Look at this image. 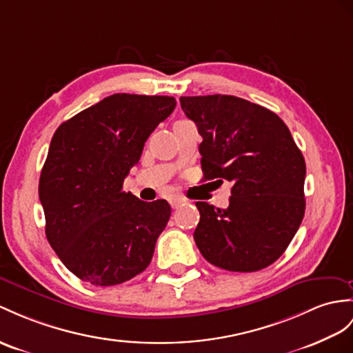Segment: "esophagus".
I'll use <instances>...</instances> for the list:
<instances>
[{"label": "esophagus", "mask_w": 353, "mask_h": 353, "mask_svg": "<svg viewBox=\"0 0 353 353\" xmlns=\"http://www.w3.org/2000/svg\"><path fill=\"white\" fill-rule=\"evenodd\" d=\"M183 202H184V199L181 196H176V194L169 196V203L172 205V208H176V206H179Z\"/></svg>", "instance_id": "obj_1"}]
</instances>
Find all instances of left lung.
Listing matches in <instances>:
<instances>
[{
	"mask_svg": "<svg viewBox=\"0 0 353 353\" xmlns=\"http://www.w3.org/2000/svg\"><path fill=\"white\" fill-rule=\"evenodd\" d=\"M202 136L203 179H228L226 210L196 202L194 243L210 263L236 272L266 268L285 253L305 211V161L283 119L235 96L181 97Z\"/></svg>",
	"mask_w": 353,
	"mask_h": 353,
	"instance_id": "8db88e82",
	"label": "left lung"
}]
</instances>
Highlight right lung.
<instances>
[{
    "label": "right lung",
    "mask_w": 353,
    "mask_h": 353,
    "mask_svg": "<svg viewBox=\"0 0 353 353\" xmlns=\"http://www.w3.org/2000/svg\"><path fill=\"white\" fill-rule=\"evenodd\" d=\"M175 106L169 96L114 94L57 128L39 197L50 247L82 281L121 285L150 265L170 205L139 201L123 183Z\"/></svg>",
    "instance_id": "add662e5"
}]
</instances>
